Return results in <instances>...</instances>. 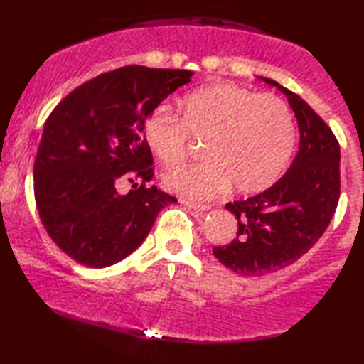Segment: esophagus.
<instances>
[{"instance_id":"1","label":"esophagus","mask_w":364,"mask_h":364,"mask_svg":"<svg viewBox=\"0 0 364 364\" xmlns=\"http://www.w3.org/2000/svg\"><path fill=\"white\" fill-rule=\"evenodd\" d=\"M182 205H186L188 209H193V211H198V213H203V211H208L209 209V205H201V203H195V201H188V200H181Z\"/></svg>"}]
</instances>
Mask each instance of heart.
<instances>
[{"label": "heart", "mask_w": 364, "mask_h": 364, "mask_svg": "<svg viewBox=\"0 0 364 364\" xmlns=\"http://www.w3.org/2000/svg\"><path fill=\"white\" fill-rule=\"evenodd\" d=\"M178 118L150 113L144 140L159 163L174 169L192 153V140L206 142V159L164 178L171 192L211 198L233 186L243 195L272 187L284 174L296 149V121L288 102L275 94L218 82L177 102Z\"/></svg>", "instance_id": "b5f03b06"}]
</instances>
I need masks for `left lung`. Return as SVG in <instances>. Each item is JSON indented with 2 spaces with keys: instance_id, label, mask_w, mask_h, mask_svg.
Segmentation results:
<instances>
[{
  "instance_id": "8db88e82",
  "label": "left lung",
  "mask_w": 364,
  "mask_h": 364,
  "mask_svg": "<svg viewBox=\"0 0 364 364\" xmlns=\"http://www.w3.org/2000/svg\"><path fill=\"white\" fill-rule=\"evenodd\" d=\"M296 113L301 146L288 172L269 190L227 203L238 219L230 243L213 252L227 269L264 277L286 269L307 254L326 232L341 198V146L334 132L307 102L277 81Z\"/></svg>"
}]
</instances>
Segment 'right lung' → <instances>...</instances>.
I'll use <instances>...</instances> for the list:
<instances>
[{
	"mask_svg": "<svg viewBox=\"0 0 364 364\" xmlns=\"http://www.w3.org/2000/svg\"><path fill=\"white\" fill-rule=\"evenodd\" d=\"M190 70L127 65L65 95L46 119L33 164L35 201L50 240L82 265L104 269L142 245L176 196L155 176L144 140L150 113L187 85ZM132 183L126 196L119 193Z\"/></svg>",
	"mask_w": 364,
	"mask_h": 364,
	"instance_id": "obj_1",
	"label": "right lung"
}]
</instances>
